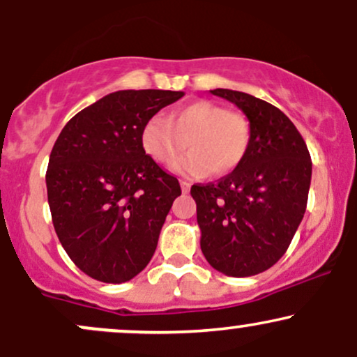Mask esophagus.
<instances>
[{"label": "esophagus", "instance_id": "34e87169", "mask_svg": "<svg viewBox=\"0 0 357 357\" xmlns=\"http://www.w3.org/2000/svg\"><path fill=\"white\" fill-rule=\"evenodd\" d=\"M190 188H191L190 183H188V181H181V191L184 192V195H186V192H190Z\"/></svg>", "mask_w": 357, "mask_h": 357}]
</instances>
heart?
<instances>
[{"label": "heart", "mask_w": 357, "mask_h": 357, "mask_svg": "<svg viewBox=\"0 0 357 357\" xmlns=\"http://www.w3.org/2000/svg\"><path fill=\"white\" fill-rule=\"evenodd\" d=\"M190 153L174 165L179 174L202 178L228 174L241 165L252 142V124L245 114L213 100H196L176 109L169 119L153 116L141 130V144L158 165L167 166L184 149Z\"/></svg>", "instance_id": "heart-1"}]
</instances>
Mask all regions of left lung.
<instances>
[{"mask_svg": "<svg viewBox=\"0 0 357 357\" xmlns=\"http://www.w3.org/2000/svg\"><path fill=\"white\" fill-rule=\"evenodd\" d=\"M243 110L252 142L238 167L216 183L192 184L202 252L228 277L275 265L304 218L312 161L297 127L268 102L228 89L210 90Z\"/></svg>", "mask_w": 357, "mask_h": 357, "instance_id": "left-lung-1", "label": "left lung"}]
</instances>
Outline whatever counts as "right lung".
Listing matches in <instances>:
<instances>
[{
  "label": "right lung",
  "mask_w": 357,
  "mask_h": 357,
  "mask_svg": "<svg viewBox=\"0 0 357 357\" xmlns=\"http://www.w3.org/2000/svg\"><path fill=\"white\" fill-rule=\"evenodd\" d=\"M183 96L119 90L73 116L55 141L47 169L53 227L73 264L96 280H130L154 255L181 186L146 154L141 130Z\"/></svg>",
  "instance_id": "right-lung-1"
}]
</instances>
